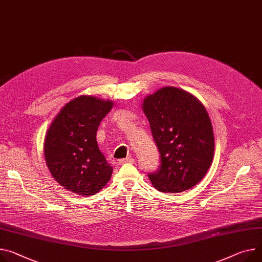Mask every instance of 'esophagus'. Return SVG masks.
Returning a JSON list of instances; mask_svg holds the SVG:
<instances>
[{
  "instance_id": "esophagus-1",
  "label": "esophagus",
  "mask_w": 262,
  "mask_h": 262,
  "mask_svg": "<svg viewBox=\"0 0 262 262\" xmlns=\"http://www.w3.org/2000/svg\"><path fill=\"white\" fill-rule=\"evenodd\" d=\"M134 162V159L132 157H126V158H122L118 160V165L122 166V165H125V164H132Z\"/></svg>"
}]
</instances>
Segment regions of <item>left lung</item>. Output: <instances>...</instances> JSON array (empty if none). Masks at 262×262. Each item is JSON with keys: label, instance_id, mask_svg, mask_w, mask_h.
Here are the masks:
<instances>
[{"label": "left lung", "instance_id": "8db88e82", "mask_svg": "<svg viewBox=\"0 0 262 262\" xmlns=\"http://www.w3.org/2000/svg\"><path fill=\"white\" fill-rule=\"evenodd\" d=\"M146 114L160 153V167L148 176L164 193L191 189L204 178L214 156V134L205 108L191 93L164 87L145 97Z\"/></svg>", "mask_w": 262, "mask_h": 262}]
</instances>
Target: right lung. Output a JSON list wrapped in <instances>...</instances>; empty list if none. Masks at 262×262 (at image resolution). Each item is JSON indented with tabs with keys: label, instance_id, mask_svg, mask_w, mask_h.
I'll return each mask as SVG.
<instances>
[{
	"label": "right lung",
	"instance_id": "add662e5",
	"mask_svg": "<svg viewBox=\"0 0 262 262\" xmlns=\"http://www.w3.org/2000/svg\"><path fill=\"white\" fill-rule=\"evenodd\" d=\"M112 107L111 100L80 95L61 109L47 130L46 165L68 191L94 195L109 182L113 169L98 149L96 132Z\"/></svg>",
	"mask_w": 262,
	"mask_h": 262
}]
</instances>
